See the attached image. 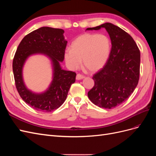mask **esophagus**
<instances>
[{
  "instance_id": "obj_1",
  "label": "esophagus",
  "mask_w": 156,
  "mask_h": 156,
  "mask_svg": "<svg viewBox=\"0 0 156 156\" xmlns=\"http://www.w3.org/2000/svg\"><path fill=\"white\" fill-rule=\"evenodd\" d=\"M84 78V75H82L81 74H77V76H76V79L77 80H81V79H83Z\"/></svg>"
}]
</instances>
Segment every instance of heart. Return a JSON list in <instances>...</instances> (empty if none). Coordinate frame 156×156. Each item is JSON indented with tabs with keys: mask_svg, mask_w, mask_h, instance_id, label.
Instances as JSON below:
<instances>
[{
	"mask_svg": "<svg viewBox=\"0 0 156 156\" xmlns=\"http://www.w3.org/2000/svg\"><path fill=\"white\" fill-rule=\"evenodd\" d=\"M111 49L110 39L103 34H84L79 36L66 49L64 58L68 67L77 69L81 65L90 72L101 69L109 58Z\"/></svg>",
	"mask_w": 156,
	"mask_h": 156,
	"instance_id": "1",
	"label": "heart"
}]
</instances>
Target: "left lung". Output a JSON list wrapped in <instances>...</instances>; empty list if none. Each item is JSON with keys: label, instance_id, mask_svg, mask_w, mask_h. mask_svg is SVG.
<instances>
[{"label": "left lung", "instance_id": "1", "mask_svg": "<svg viewBox=\"0 0 156 156\" xmlns=\"http://www.w3.org/2000/svg\"><path fill=\"white\" fill-rule=\"evenodd\" d=\"M104 28L109 35L112 48L105 66L94 75V87L88 97L96 105L111 109L125 101L137 86L140 53L132 37L110 23L86 30Z\"/></svg>", "mask_w": 156, "mask_h": 156}]
</instances>
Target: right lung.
I'll use <instances>...</instances> for the list:
<instances>
[{"instance_id": "right-lung-1", "label": "right lung", "mask_w": 156, "mask_h": 156, "mask_svg": "<svg viewBox=\"0 0 156 156\" xmlns=\"http://www.w3.org/2000/svg\"><path fill=\"white\" fill-rule=\"evenodd\" d=\"M64 30L43 27L24 37L19 45L13 60V72L16 86L21 98L34 109L49 112L63 104L71 85L75 81L76 73L62 69L68 41ZM35 54H43L51 61L53 76L48 88L40 93L32 92L23 79V67L27 59Z\"/></svg>"}]
</instances>
